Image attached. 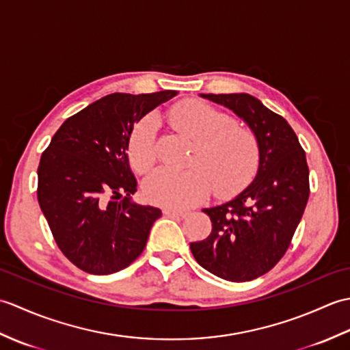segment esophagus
<instances>
[{"mask_svg":"<svg viewBox=\"0 0 350 350\" xmlns=\"http://www.w3.org/2000/svg\"><path fill=\"white\" fill-rule=\"evenodd\" d=\"M162 212L165 215H171V217H179V218H185L188 215L187 211H179V209H171V207H163Z\"/></svg>","mask_w":350,"mask_h":350,"instance_id":"esophagus-1","label":"esophagus"}]
</instances>
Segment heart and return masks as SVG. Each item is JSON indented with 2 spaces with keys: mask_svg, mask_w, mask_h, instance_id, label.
I'll use <instances>...</instances> for the list:
<instances>
[{
  "mask_svg": "<svg viewBox=\"0 0 350 350\" xmlns=\"http://www.w3.org/2000/svg\"><path fill=\"white\" fill-rule=\"evenodd\" d=\"M174 129L196 141L187 170L159 168L144 182L146 197L167 207H192L211 196L239 191L256 174L260 144L256 132L202 100H183L168 111ZM128 158L137 173H147L154 165V120L144 118L132 129Z\"/></svg>",
  "mask_w": 350,
  "mask_h": 350,
  "instance_id": "obj_1",
  "label": "heart"
}]
</instances>
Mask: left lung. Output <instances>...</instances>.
<instances>
[{
	"mask_svg": "<svg viewBox=\"0 0 350 350\" xmlns=\"http://www.w3.org/2000/svg\"><path fill=\"white\" fill-rule=\"evenodd\" d=\"M242 117L256 132V179L232 202L203 209L212 221L192 256L217 277L243 282L262 277L286 254L310 197L306 152L286 118L250 94H202Z\"/></svg>",
	"mask_w": 350,
	"mask_h": 350,
	"instance_id": "left-lung-1",
	"label": "left lung"
}]
</instances>
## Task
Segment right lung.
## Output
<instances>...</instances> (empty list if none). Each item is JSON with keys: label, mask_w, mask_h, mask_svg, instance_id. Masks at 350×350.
<instances>
[{"label": "right lung", "mask_w": 350, "mask_h": 350, "mask_svg": "<svg viewBox=\"0 0 350 350\" xmlns=\"http://www.w3.org/2000/svg\"><path fill=\"white\" fill-rule=\"evenodd\" d=\"M177 92L113 93L66 120L37 168V200L64 257L93 275L128 267L162 212L131 202L128 141L141 117Z\"/></svg>", "instance_id": "1"}]
</instances>
